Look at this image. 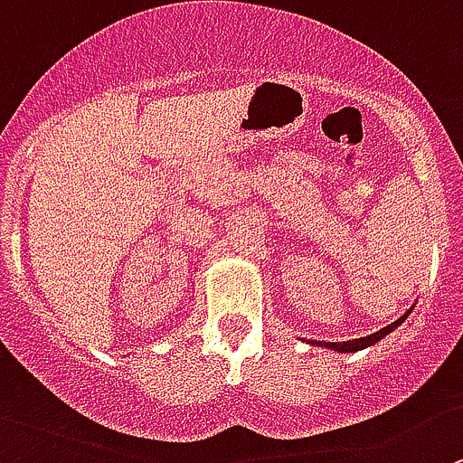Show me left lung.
I'll return each mask as SVG.
<instances>
[{"label": "left lung", "instance_id": "obj_1", "mask_svg": "<svg viewBox=\"0 0 463 463\" xmlns=\"http://www.w3.org/2000/svg\"><path fill=\"white\" fill-rule=\"evenodd\" d=\"M411 314V309L407 311V314L404 316H400L398 320H395V323H391V325H386V327H382L380 332H375V334H371V336H364V338H354V341H343V343H323V341H316V343H311V345H323V347H327V350H336V352H343V354H345V352H356V350H364V347H368V345H375L377 341H382V338L386 336V334H391L393 332L395 327H398V325H402L404 323V318H407V316Z\"/></svg>", "mask_w": 463, "mask_h": 463}]
</instances>
